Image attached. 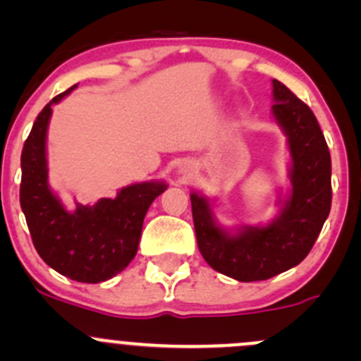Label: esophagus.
Segmentation results:
<instances>
[{"mask_svg": "<svg viewBox=\"0 0 361 361\" xmlns=\"http://www.w3.org/2000/svg\"><path fill=\"white\" fill-rule=\"evenodd\" d=\"M180 171H181V173H190L192 169H190V167H188V166H183Z\"/></svg>", "mask_w": 361, "mask_h": 361, "instance_id": "esophagus-1", "label": "esophagus"}]
</instances>
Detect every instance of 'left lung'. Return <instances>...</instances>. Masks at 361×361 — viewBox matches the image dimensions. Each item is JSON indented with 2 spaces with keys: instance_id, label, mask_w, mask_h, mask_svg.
I'll return each mask as SVG.
<instances>
[{
  "instance_id": "8db88e82",
  "label": "left lung",
  "mask_w": 361,
  "mask_h": 361,
  "mask_svg": "<svg viewBox=\"0 0 361 361\" xmlns=\"http://www.w3.org/2000/svg\"><path fill=\"white\" fill-rule=\"evenodd\" d=\"M272 116L288 140L290 183L279 214L267 225L227 231L216 221L209 199L192 192L197 246L204 260L238 281H264L300 264L314 246L332 206V160L314 113L272 80Z\"/></svg>"
}]
</instances>
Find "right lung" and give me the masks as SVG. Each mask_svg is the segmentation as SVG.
<instances>
[{
  "label": "right lung",
  "instance_id": "obj_1",
  "mask_svg": "<svg viewBox=\"0 0 361 361\" xmlns=\"http://www.w3.org/2000/svg\"><path fill=\"white\" fill-rule=\"evenodd\" d=\"M76 85L54 97L36 116L20 155V207L32 245L47 265L73 281L101 283L122 272L137 253L145 214L167 188L164 181L123 187L115 199L68 211L49 185L47 129L52 104Z\"/></svg>",
  "mask_w": 361,
  "mask_h": 361
}]
</instances>
